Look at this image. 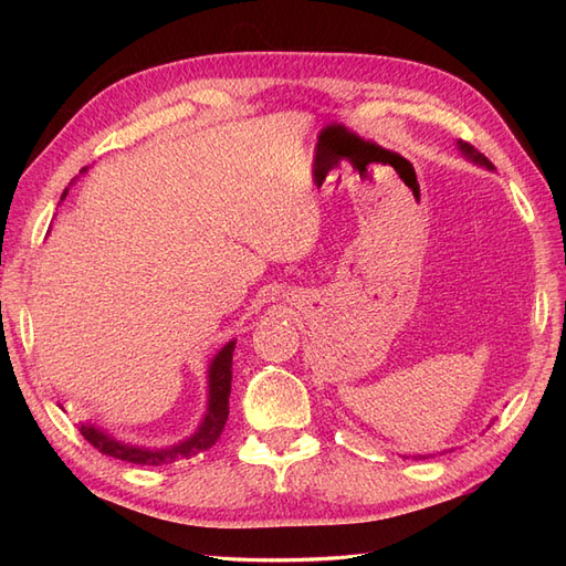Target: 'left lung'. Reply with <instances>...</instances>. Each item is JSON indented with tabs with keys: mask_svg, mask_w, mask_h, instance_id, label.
Returning a JSON list of instances; mask_svg holds the SVG:
<instances>
[{
	"mask_svg": "<svg viewBox=\"0 0 566 566\" xmlns=\"http://www.w3.org/2000/svg\"><path fill=\"white\" fill-rule=\"evenodd\" d=\"M458 148L462 150V156H465L468 160H472V163H476V165H482V167H486V169H493V165L489 163V158L484 156V153H479L474 146H470L468 142H458ZM418 458H424V455H418Z\"/></svg>",
	"mask_w": 566,
	"mask_h": 566,
	"instance_id": "1",
	"label": "left lung"
}]
</instances>
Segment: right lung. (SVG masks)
Listing matches in <instances>:
<instances>
[{
	"mask_svg": "<svg viewBox=\"0 0 566 566\" xmlns=\"http://www.w3.org/2000/svg\"><path fill=\"white\" fill-rule=\"evenodd\" d=\"M84 172V169H82ZM67 193V191H65ZM63 193V198H65ZM61 198V200H63ZM233 349H235V339L227 342L224 347L217 352V356L210 361L208 370V413H205L202 422L198 430L175 443V447H165V449H146V447H132V443L117 441L104 430H98L94 424H80L82 437L87 439L96 451L104 455L134 462V465H169L179 458H193L200 451H208L214 447L217 439L224 432V424L229 418V394H231V366H233Z\"/></svg>",
	"mask_w": 566,
	"mask_h": 566,
	"instance_id": "1",
	"label": "right lung"
}]
</instances>
